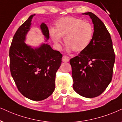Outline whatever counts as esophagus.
Instances as JSON below:
<instances>
[{"instance_id": "obj_1", "label": "esophagus", "mask_w": 122, "mask_h": 122, "mask_svg": "<svg viewBox=\"0 0 122 122\" xmlns=\"http://www.w3.org/2000/svg\"><path fill=\"white\" fill-rule=\"evenodd\" d=\"M62 60L63 62H69V60H70V58H69V57L68 56H64L62 57Z\"/></svg>"}]
</instances>
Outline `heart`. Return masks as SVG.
<instances>
[{
    "instance_id": "obj_1",
    "label": "heart",
    "mask_w": 122,
    "mask_h": 122,
    "mask_svg": "<svg viewBox=\"0 0 122 122\" xmlns=\"http://www.w3.org/2000/svg\"><path fill=\"white\" fill-rule=\"evenodd\" d=\"M56 29L51 27L50 36L57 49L61 48L62 38L66 44L67 51L73 50L80 52L84 51L90 44L93 34V27L89 22L81 18L66 17L56 22Z\"/></svg>"
}]
</instances>
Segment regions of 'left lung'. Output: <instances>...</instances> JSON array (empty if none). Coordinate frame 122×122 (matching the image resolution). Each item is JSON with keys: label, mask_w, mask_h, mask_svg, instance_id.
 <instances>
[{"label": "left lung", "mask_w": 122, "mask_h": 122, "mask_svg": "<svg viewBox=\"0 0 122 122\" xmlns=\"http://www.w3.org/2000/svg\"><path fill=\"white\" fill-rule=\"evenodd\" d=\"M88 15L94 32L90 44L78 56L72 58L73 89L87 98L98 96L111 82L115 62V53L110 35L102 21L92 12Z\"/></svg>", "instance_id": "left-lung-1"}]
</instances>
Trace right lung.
Returning a JSON list of instances; mask_svg holds the SVG:
<instances>
[{"mask_svg":"<svg viewBox=\"0 0 122 122\" xmlns=\"http://www.w3.org/2000/svg\"><path fill=\"white\" fill-rule=\"evenodd\" d=\"M35 15H31L14 35L10 49V65L12 76L21 93L30 100L41 101L55 91L56 73L62 55L47 43L34 48L25 42ZM41 29L47 41L50 38L47 26L41 23Z\"/></svg>","mask_w":122,"mask_h":122,"instance_id":"1","label":"right lung"}]
</instances>
